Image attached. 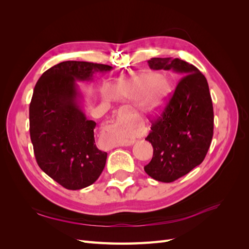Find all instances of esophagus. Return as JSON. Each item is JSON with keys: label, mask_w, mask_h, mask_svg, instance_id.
Returning a JSON list of instances; mask_svg holds the SVG:
<instances>
[{"label": "esophagus", "mask_w": 249, "mask_h": 249, "mask_svg": "<svg viewBox=\"0 0 249 249\" xmlns=\"http://www.w3.org/2000/svg\"><path fill=\"white\" fill-rule=\"evenodd\" d=\"M110 131V127H105L104 129V133H108ZM134 143V141H131V142H129V143H124V144H123V145H124V146H127V145H131V144H133Z\"/></svg>", "instance_id": "1"}]
</instances>
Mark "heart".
<instances>
[{"label":"heart","instance_id":"heart-1","mask_svg":"<svg viewBox=\"0 0 249 249\" xmlns=\"http://www.w3.org/2000/svg\"><path fill=\"white\" fill-rule=\"evenodd\" d=\"M112 92L118 99L141 101V111L147 115H158L164 111L172 93L171 82L158 73L141 71L120 78L112 85ZM110 99V95L107 96ZM134 137L131 131H117L112 135L111 144H124Z\"/></svg>","mask_w":249,"mask_h":249}]
</instances>
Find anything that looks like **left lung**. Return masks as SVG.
Returning a JSON list of instances; mask_svg holds the SVG:
<instances>
[{
  "label": "left lung",
  "instance_id": "obj_1",
  "mask_svg": "<svg viewBox=\"0 0 249 249\" xmlns=\"http://www.w3.org/2000/svg\"><path fill=\"white\" fill-rule=\"evenodd\" d=\"M147 63L152 70L172 71L182 78L145 138L154 147L145 172L156 180L170 183L205 159L213 137V104L207 79L194 65L178 58H152Z\"/></svg>",
  "mask_w": 249,
  "mask_h": 249
}]
</instances>
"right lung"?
I'll return each instance as SVG.
<instances>
[{
  "mask_svg": "<svg viewBox=\"0 0 249 249\" xmlns=\"http://www.w3.org/2000/svg\"><path fill=\"white\" fill-rule=\"evenodd\" d=\"M110 65L64 61L44 71L30 104V137L37 164L43 172L70 190L93 184L104 170L107 153L97 148L93 120L83 111L79 82H92Z\"/></svg>",
  "mask_w": 249,
  "mask_h": 249,
  "instance_id": "obj_1",
  "label": "right lung"
}]
</instances>
